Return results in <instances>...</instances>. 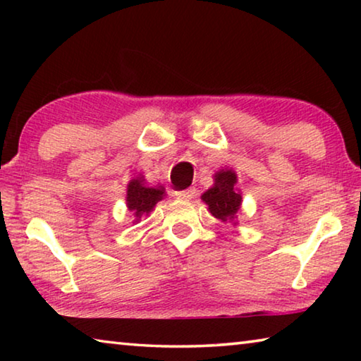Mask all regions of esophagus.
Here are the masks:
<instances>
[{
	"label": "esophagus",
	"mask_w": 361,
	"mask_h": 361,
	"mask_svg": "<svg viewBox=\"0 0 361 361\" xmlns=\"http://www.w3.org/2000/svg\"><path fill=\"white\" fill-rule=\"evenodd\" d=\"M194 194H195V188H188V189H183V191H176V192H175L176 197L183 199V200L192 199Z\"/></svg>",
	"instance_id": "1"
}]
</instances>
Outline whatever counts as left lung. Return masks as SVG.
I'll list each match as a JSON object with an SVG mask.
<instances>
[{
  "mask_svg": "<svg viewBox=\"0 0 361 361\" xmlns=\"http://www.w3.org/2000/svg\"><path fill=\"white\" fill-rule=\"evenodd\" d=\"M237 176L231 170H221L215 175V186L202 195V200L209 205L210 213L221 221L234 219L240 209L242 195L235 189Z\"/></svg>",
  "mask_w": 361,
  "mask_h": 361,
  "instance_id": "obj_1",
  "label": "left lung"
}]
</instances>
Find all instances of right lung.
<instances>
[{
    "label": "right lung",
    "mask_w": 361,
    "mask_h": 361,
    "mask_svg": "<svg viewBox=\"0 0 361 361\" xmlns=\"http://www.w3.org/2000/svg\"><path fill=\"white\" fill-rule=\"evenodd\" d=\"M162 197L164 188H146L142 178L132 180L127 186V207L137 218L149 213Z\"/></svg>",
    "instance_id": "right-lung-1"
}]
</instances>
